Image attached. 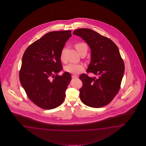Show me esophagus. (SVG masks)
<instances>
[{"label":"esophagus","instance_id":"esophagus-1","mask_svg":"<svg viewBox=\"0 0 146 146\" xmlns=\"http://www.w3.org/2000/svg\"><path fill=\"white\" fill-rule=\"evenodd\" d=\"M72 78H78V76L76 75H72Z\"/></svg>","mask_w":146,"mask_h":146}]
</instances>
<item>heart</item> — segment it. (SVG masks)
<instances>
[{"label":"heart","instance_id":"b5f03b06","mask_svg":"<svg viewBox=\"0 0 146 146\" xmlns=\"http://www.w3.org/2000/svg\"><path fill=\"white\" fill-rule=\"evenodd\" d=\"M75 49L80 54L84 51H87L88 46L84 42H79L74 45ZM64 49L62 50L60 54V58L62 60L64 58ZM84 66L82 64H69L65 67V71L73 74H78L84 70Z\"/></svg>","mask_w":146,"mask_h":146}]
</instances>
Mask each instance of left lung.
I'll use <instances>...</instances> for the list:
<instances>
[{"label": "left lung", "mask_w": 146, "mask_h": 146, "mask_svg": "<svg viewBox=\"0 0 146 146\" xmlns=\"http://www.w3.org/2000/svg\"><path fill=\"white\" fill-rule=\"evenodd\" d=\"M74 35L80 36L91 49V62L87 73L82 74L80 97L85 105L101 108L110 103L118 93L125 71L124 62L117 46L110 38L88 28L78 29Z\"/></svg>", "instance_id": "1"}]
</instances>
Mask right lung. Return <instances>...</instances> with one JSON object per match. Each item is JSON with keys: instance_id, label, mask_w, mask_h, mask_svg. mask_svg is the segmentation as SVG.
Here are the masks:
<instances>
[{"instance_id": "obj_1", "label": "right lung", "mask_w": 146, "mask_h": 146, "mask_svg": "<svg viewBox=\"0 0 146 146\" xmlns=\"http://www.w3.org/2000/svg\"><path fill=\"white\" fill-rule=\"evenodd\" d=\"M71 31L49 32L31 44L23 55L19 78L27 96L37 106L50 110L60 106L71 80L62 75L60 54Z\"/></svg>"}]
</instances>
